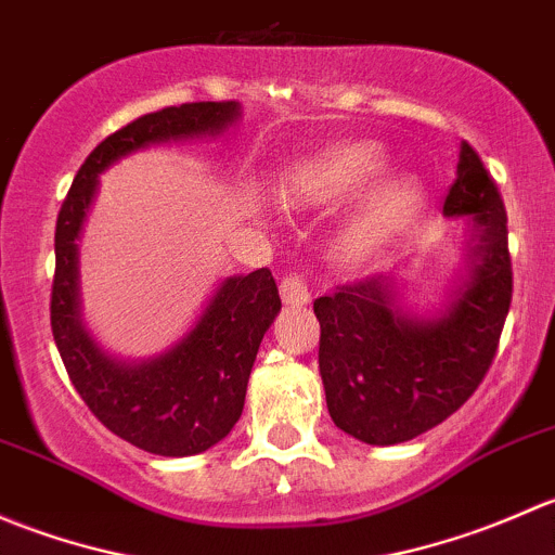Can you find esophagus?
Here are the masks:
<instances>
[{
    "instance_id": "1",
    "label": "esophagus",
    "mask_w": 555,
    "mask_h": 555,
    "mask_svg": "<svg viewBox=\"0 0 555 555\" xmlns=\"http://www.w3.org/2000/svg\"><path fill=\"white\" fill-rule=\"evenodd\" d=\"M279 293H282V300L287 306H309L311 304L309 284H306V279L298 276V273H289V276H284L282 284H279Z\"/></svg>"
}]
</instances>
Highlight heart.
I'll return each mask as SVG.
<instances>
[{"label":"heart","mask_w":555,"mask_h":555,"mask_svg":"<svg viewBox=\"0 0 555 555\" xmlns=\"http://www.w3.org/2000/svg\"><path fill=\"white\" fill-rule=\"evenodd\" d=\"M386 166L389 158L378 144L340 142L295 166L289 177V193L304 204H335L365 190L373 179L382 177ZM418 193L422 190L413 177H386L384 182H378L346 225V249L365 251L382 242L416 206Z\"/></svg>","instance_id":"b5f03b06"}]
</instances>
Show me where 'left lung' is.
Returning a JSON list of instances; mask_svg holds the SVG:
<instances>
[{"label":"left lung","mask_w":555,"mask_h":555,"mask_svg":"<svg viewBox=\"0 0 555 555\" xmlns=\"http://www.w3.org/2000/svg\"><path fill=\"white\" fill-rule=\"evenodd\" d=\"M443 215L464 220V268L438 311L402 306L395 276L362 279L313 300L319 373L335 427L395 446L438 427L478 389L511 311L507 215L467 142Z\"/></svg>","instance_id":"obj_1"}]
</instances>
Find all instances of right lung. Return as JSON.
Returning a JSON list of instances; mask_svg holds the SVG:
<instances>
[{"mask_svg": "<svg viewBox=\"0 0 555 555\" xmlns=\"http://www.w3.org/2000/svg\"><path fill=\"white\" fill-rule=\"evenodd\" d=\"M238 117V102H195L128 122L88 155L55 222L50 327L66 373L109 433L158 456L209 451L238 422L260 340L282 309L276 282L268 268L222 279L177 344L144 360H122L86 327L77 242L96 198L99 173L155 144L222 137Z\"/></svg>", "mask_w": 555, "mask_h": 555, "instance_id": "obj_1", "label": "right lung"}]
</instances>
